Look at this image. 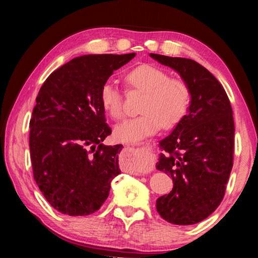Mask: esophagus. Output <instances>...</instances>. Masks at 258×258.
<instances>
[{
  "label": "esophagus",
  "mask_w": 258,
  "mask_h": 258,
  "mask_svg": "<svg viewBox=\"0 0 258 258\" xmlns=\"http://www.w3.org/2000/svg\"><path fill=\"white\" fill-rule=\"evenodd\" d=\"M128 148H131V149H134V146H133V147H130V146H128Z\"/></svg>",
  "instance_id": "esophagus-1"
}]
</instances>
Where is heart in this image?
Wrapping results in <instances>:
<instances>
[{"instance_id": "heart-1", "label": "heart", "mask_w": 258, "mask_h": 258, "mask_svg": "<svg viewBox=\"0 0 258 258\" xmlns=\"http://www.w3.org/2000/svg\"><path fill=\"white\" fill-rule=\"evenodd\" d=\"M130 89L144 92L139 111L141 114L131 118L114 128L118 141L134 144L153 136L161 128L173 127L187 113L190 103V92L181 79L170 78L163 69L151 64H142L125 75ZM100 103L113 119L124 117L122 94L116 85L107 81L101 86Z\"/></svg>"}]
</instances>
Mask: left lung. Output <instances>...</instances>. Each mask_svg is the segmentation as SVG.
<instances>
[{"label":"left lung","instance_id":"left-lung-1","mask_svg":"<svg viewBox=\"0 0 258 258\" xmlns=\"http://www.w3.org/2000/svg\"><path fill=\"white\" fill-rule=\"evenodd\" d=\"M177 71L190 92L188 113L159 142L157 170L171 175L173 188L157 199L161 217L174 225L202 222L217 209L230 178L234 120L227 94L201 64L189 58L150 54Z\"/></svg>","mask_w":258,"mask_h":258}]
</instances>
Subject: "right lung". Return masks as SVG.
Masks as SVG:
<instances>
[{
    "label": "right lung",
    "mask_w": 258,
    "mask_h": 258,
    "mask_svg": "<svg viewBox=\"0 0 258 258\" xmlns=\"http://www.w3.org/2000/svg\"><path fill=\"white\" fill-rule=\"evenodd\" d=\"M134 56L76 57L40 88L30 121L33 175L49 204L64 215L87 216L99 210L111 180L120 173L122 146L102 144L111 128L99 95L113 71Z\"/></svg>",
    "instance_id": "1"
}]
</instances>
